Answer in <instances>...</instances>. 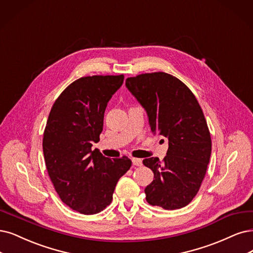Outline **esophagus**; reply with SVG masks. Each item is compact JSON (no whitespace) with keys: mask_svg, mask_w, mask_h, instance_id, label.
I'll return each instance as SVG.
<instances>
[{"mask_svg":"<svg viewBox=\"0 0 253 253\" xmlns=\"http://www.w3.org/2000/svg\"><path fill=\"white\" fill-rule=\"evenodd\" d=\"M132 164H133L134 166H136V167H141V166L143 165V161L141 160V158H135V157H133V158H132Z\"/></svg>","mask_w":253,"mask_h":253,"instance_id":"34e87169","label":"esophagus"}]
</instances>
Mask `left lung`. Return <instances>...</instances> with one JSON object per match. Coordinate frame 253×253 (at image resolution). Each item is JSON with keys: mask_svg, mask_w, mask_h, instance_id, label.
Instances as JSON below:
<instances>
[{"mask_svg": "<svg viewBox=\"0 0 253 253\" xmlns=\"http://www.w3.org/2000/svg\"><path fill=\"white\" fill-rule=\"evenodd\" d=\"M126 86L146 109L154 133L169 141L167 155L145 158L154 173L145 189L149 204L178 210L197 195L208 170L211 138L192 90L170 74L145 73L126 79Z\"/></svg>", "mask_w": 253, "mask_h": 253, "instance_id": "obj_1", "label": "left lung"}]
</instances>
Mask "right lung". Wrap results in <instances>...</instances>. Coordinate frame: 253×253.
Listing matches in <instances>:
<instances>
[{
    "label": "right lung",
    "mask_w": 253,
    "mask_h": 253,
    "mask_svg": "<svg viewBox=\"0 0 253 253\" xmlns=\"http://www.w3.org/2000/svg\"><path fill=\"white\" fill-rule=\"evenodd\" d=\"M124 75H95L72 82L51 108L42 150L50 179L61 201L83 214L111 203L119 179L131 167L127 156L107 158L92 143L100 141L107 103Z\"/></svg>",
    "instance_id": "right-lung-1"
}]
</instances>
